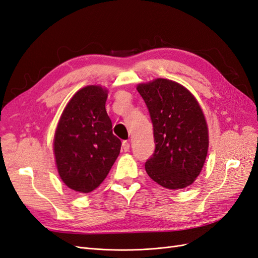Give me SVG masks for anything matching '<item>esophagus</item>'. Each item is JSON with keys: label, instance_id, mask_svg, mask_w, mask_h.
I'll use <instances>...</instances> for the list:
<instances>
[{"label": "esophagus", "instance_id": "34e87169", "mask_svg": "<svg viewBox=\"0 0 258 258\" xmlns=\"http://www.w3.org/2000/svg\"><path fill=\"white\" fill-rule=\"evenodd\" d=\"M129 148H130L129 142H128V141H123V142H122V150H123L124 152H128Z\"/></svg>", "mask_w": 258, "mask_h": 258}]
</instances>
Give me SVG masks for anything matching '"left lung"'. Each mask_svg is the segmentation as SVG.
I'll return each mask as SVG.
<instances>
[{
  "label": "left lung",
  "mask_w": 258,
  "mask_h": 258,
  "mask_svg": "<svg viewBox=\"0 0 258 258\" xmlns=\"http://www.w3.org/2000/svg\"><path fill=\"white\" fill-rule=\"evenodd\" d=\"M150 112L155 151L145 162L153 181L169 189L189 186L200 174L209 147L204 112L178 83L157 79L137 87Z\"/></svg>",
  "instance_id": "obj_1"
}]
</instances>
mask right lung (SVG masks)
Listing matches in <instances>:
<instances>
[{"label": "right lung", "mask_w": 258, "mask_h": 258, "mask_svg": "<svg viewBox=\"0 0 258 258\" xmlns=\"http://www.w3.org/2000/svg\"><path fill=\"white\" fill-rule=\"evenodd\" d=\"M107 90L87 86L69 101L53 139L54 158L63 183L75 191L90 192L104 181L120 152L105 110Z\"/></svg>", "instance_id": "add662e5"}]
</instances>
